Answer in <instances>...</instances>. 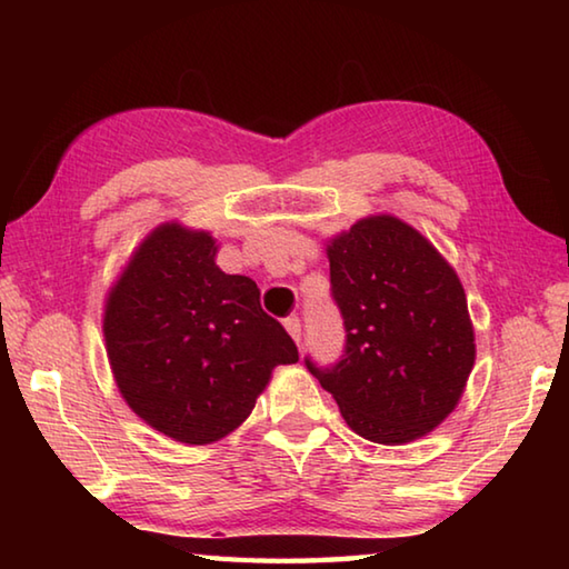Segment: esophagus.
Wrapping results in <instances>:
<instances>
[{
    "label": "esophagus",
    "mask_w": 569,
    "mask_h": 569,
    "mask_svg": "<svg viewBox=\"0 0 569 569\" xmlns=\"http://www.w3.org/2000/svg\"><path fill=\"white\" fill-rule=\"evenodd\" d=\"M286 331L291 333V339L296 343H301V319H298V316H291V319H286Z\"/></svg>",
    "instance_id": "obj_1"
}]
</instances>
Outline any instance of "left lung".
Segmentation results:
<instances>
[{
	"label": "left lung",
	"mask_w": 569,
	"mask_h": 569,
	"mask_svg": "<svg viewBox=\"0 0 569 569\" xmlns=\"http://www.w3.org/2000/svg\"><path fill=\"white\" fill-rule=\"evenodd\" d=\"M346 356L308 371L356 435L409 445L445 421L475 369V326L455 268L397 216H366L326 243Z\"/></svg>",
	"instance_id": "8db88e82"
}]
</instances>
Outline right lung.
Instances as JSON below:
<instances>
[{"label": "right lung", "mask_w": 569, "mask_h": 569, "mask_svg": "<svg viewBox=\"0 0 569 569\" xmlns=\"http://www.w3.org/2000/svg\"><path fill=\"white\" fill-rule=\"evenodd\" d=\"M216 253L208 230L170 220L132 250L104 298V349L122 399L188 447L236 431L276 366L298 361L258 286L220 271Z\"/></svg>", "instance_id": "right-lung-1"}]
</instances>
